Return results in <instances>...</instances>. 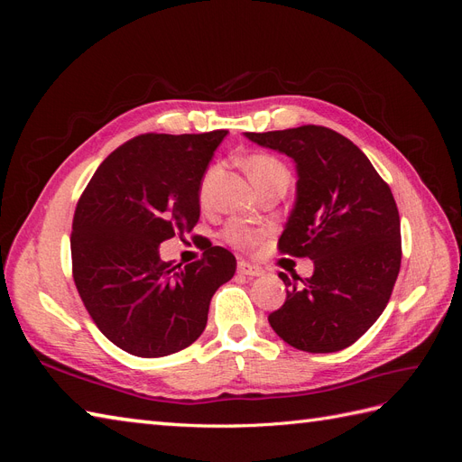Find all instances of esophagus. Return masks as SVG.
I'll use <instances>...</instances> for the list:
<instances>
[{"label": "esophagus", "instance_id": "obj_1", "mask_svg": "<svg viewBox=\"0 0 462 462\" xmlns=\"http://www.w3.org/2000/svg\"><path fill=\"white\" fill-rule=\"evenodd\" d=\"M236 270H239L241 275H246V277H258V275L263 273V270L260 268V265H254V263L245 262V260L239 262V265H236Z\"/></svg>", "mask_w": 462, "mask_h": 462}]
</instances>
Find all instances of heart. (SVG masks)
Here are the masks:
<instances>
[{
  "instance_id": "heart-1",
  "label": "heart",
  "mask_w": 462,
  "mask_h": 462,
  "mask_svg": "<svg viewBox=\"0 0 462 462\" xmlns=\"http://www.w3.org/2000/svg\"><path fill=\"white\" fill-rule=\"evenodd\" d=\"M246 173L253 179L254 187H262L265 183H272L275 179H289L287 167L283 162H279L275 156H270V153H253V156L246 158ZM219 173V165H209L204 171L200 185H199V199L200 204H208L209 200V192H212V185ZM223 239H226L229 245L243 248V250H253L262 245L263 241V231L253 229L245 226V223L239 221H231L229 226L223 231Z\"/></svg>"
}]
</instances>
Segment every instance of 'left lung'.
<instances>
[{
	"label": "left lung",
	"instance_id": "left-lung-1",
	"mask_svg": "<svg viewBox=\"0 0 462 462\" xmlns=\"http://www.w3.org/2000/svg\"><path fill=\"white\" fill-rule=\"evenodd\" d=\"M245 136L297 163V200L277 246L314 262L312 277L279 273L289 291L268 316L270 326L299 351H343L382 316L397 282L401 219L393 194L365 152L328 127Z\"/></svg>",
	"mask_w": 462,
	"mask_h": 462
}]
</instances>
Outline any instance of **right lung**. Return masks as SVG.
<instances>
[{
	"mask_svg": "<svg viewBox=\"0 0 462 462\" xmlns=\"http://www.w3.org/2000/svg\"><path fill=\"white\" fill-rule=\"evenodd\" d=\"M226 134L136 136L109 153L80 194L73 279L97 329L125 353L158 358L192 345L214 292L235 275V256L212 243L185 268L160 258L163 241L197 226L200 179Z\"/></svg>",
	"mask_w": 462,
	"mask_h": 462,
	"instance_id": "obj_1",
	"label": "right lung"
}]
</instances>
